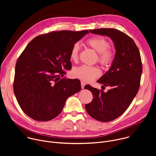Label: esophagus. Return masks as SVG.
<instances>
[{
  "mask_svg": "<svg viewBox=\"0 0 156 156\" xmlns=\"http://www.w3.org/2000/svg\"><path fill=\"white\" fill-rule=\"evenodd\" d=\"M84 86H85L84 83V82H83V81H81V88H82V89H84Z\"/></svg>",
  "mask_w": 156,
  "mask_h": 156,
  "instance_id": "esophagus-1",
  "label": "esophagus"
}]
</instances>
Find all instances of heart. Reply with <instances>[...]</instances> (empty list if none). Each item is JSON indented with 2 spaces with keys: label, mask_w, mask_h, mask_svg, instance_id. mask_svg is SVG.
<instances>
[{
  "label": "heart",
  "mask_w": 156,
  "mask_h": 156,
  "mask_svg": "<svg viewBox=\"0 0 156 156\" xmlns=\"http://www.w3.org/2000/svg\"><path fill=\"white\" fill-rule=\"evenodd\" d=\"M86 44L98 52L96 60L100 64L105 67H108L112 65L115 58V53L109 48L110 44L107 39L102 36H95L89 39ZM80 51V44L76 42L73 44L70 51V58L73 61L78 60ZM72 73L76 78L86 82H90L101 75V70L97 66L83 65L75 68Z\"/></svg>",
  "instance_id": "1"
}]
</instances>
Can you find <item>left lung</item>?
Returning <instances> with one entry per match:
<instances>
[{
	"mask_svg": "<svg viewBox=\"0 0 156 156\" xmlns=\"http://www.w3.org/2000/svg\"><path fill=\"white\" fill-rule=\"evenodd\" d=\"M90 32L110 37L116 49L109 70L97 81L110 90L104 93L89 84L84 86L93 97L85 105L87 114L98 121L110 122L125 112L139 90L143 71L140 53L133 39L118 30L99 28Z\"/></svg>",
	"mask_w": 156,
	"mask_h": 156,
	"instance_id": "left-lung-1",
	"label": "left lung"
}]
</instances>
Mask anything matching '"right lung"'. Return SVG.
Returning <instances> with one entry per match:
<instances>
[{
    "label": "right lung",
    "instance_id": "1",
    "mask_svg": "<svg viewBox=\"0 0 156 156\" xmlns=\"http://www.w3.org/2000/svg\"><path fill=\"white\" fill-rule=\"evenodd\" d=\"M88 30L52 31L34 37L18 57L13 91L30 118L46 122L58 115L69 97L80 91L78 79L60 78L72 69L70 51Z\"/></svg>",
    "mask_w": 156,
    "mask_h": 156
}]
</instances>
